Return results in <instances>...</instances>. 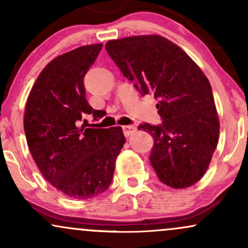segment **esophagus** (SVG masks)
I'll return each mask as SVG.
<instances>
[{
    "instance_id": "obj_1",
    "label": "esophagus",
    "mask_w": 248,
    "mask_h": 248,
    "mask_svg": "<svg viewBox=\"0 0 248 248\" xmlns=\"http://www.w3.org/2000/svg\"><path fill=\"white\" fill-rule=\"evenodd\" d=\"M122 130H124V134L126 136H129L132 135L136 132V127L133 126V124H129V126H124L122 127Z\"/></svg>"
}]
</instances>
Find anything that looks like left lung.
Masks as SVG:
<instances>
[{
	"label": "left lung",
	"mask_w": 248,
	"mask_h": 248,
	"mask_svg": "<svg viewBox=\"0 0 248 248\" xmlns=\"http://www.w3.org/2000/svg\"><path fill=\"white\" fill-rule=\"evenodd\" d=\"M142 95L154 94L162 124H142L154 138L149 160L162 183L186 189L204 176L218 144L219 119L209 79L178 45L158 35L105 45Z\"/></svg>",
	"instance_id": "left-lung-1"
}]
</instances>
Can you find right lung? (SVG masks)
Instances as JSON below:
<instances>
[{
    "label": "right lung",
    "instance_id": "right-lung-1",
    "mask_svg": "<svg viewBox=\"0 0 248 248\" xmlns=\"http://www.w3.org/2000/svg\"><path fill=\"white\" fill-rule=\"evenodd\" d=\"M102 44L85 45L56 57L39 73L24 112L28 146L42 175L75 199L105 192L126 139L121 127L79 128L84 114L100 118L86 100L84 77Z\"/></svg>",
    "mask_w": 248,
    "mask_h": 248
}]
</instances>
